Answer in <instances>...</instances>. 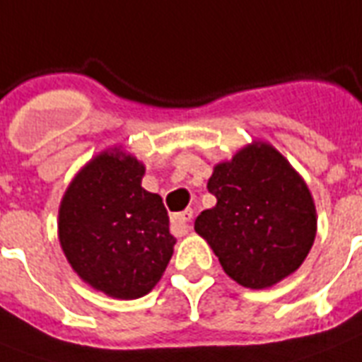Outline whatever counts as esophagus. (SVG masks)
Masks as SVG:
<instances>
[{
    "label": "esophagus",
    "instance_id": "esophagus-1",
    "mask_svg": "<svg viewBox=\"0 0 362 362\" xmlns=\"http://www.w3.org/2000/svg\"><path fill=\"white\" fill-rule=\"evenodd\" d=\"M172 222L175 226H181L183 230H190V222H192V211L187 209L183 213H177V215L173 216Z\"/></svg>",
    "mask_w": 362,
    "mask_h": 362
}]
</instances>
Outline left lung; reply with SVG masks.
Wrapping results in <instances>:
<instances>
[{
	"label": "left lung",
	"mask_w": 362,
	"mask_h": 362,
	"mask_svg": "<svg viewBox=\"0 0 362 362\" xmlns=\"http://www.w3.org/2000/svg\"><path fill=\"white\" fill-rule=\"evenodd\" d=\"M207 190L216 198L194 230L207 239L230 279L262 290L305 262L316 237L310 190L274 147L252 144L216 164Z\"/></svg>",
	"instance_id": "8db88e82"
}]
</instances>
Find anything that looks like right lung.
Segmentation results:
<instances>
[{
	"mask_svg": "<svg viewBox=\"0 0 362 362\" xmlns=\"http://www.w3.org/2000/svg\"><path fill=\"white\" fill-rule=\"evenodd\" d=\"M144 164L106 151L78 173L59 207V243L95 290L138 299L155 288L175 237L163 198L141 189Z\"/></svg>",
	"mask_w": 362,
	"mask_h": 362,
	"instance_id": "1",
	"label": "right lung"
}]
</instances>
